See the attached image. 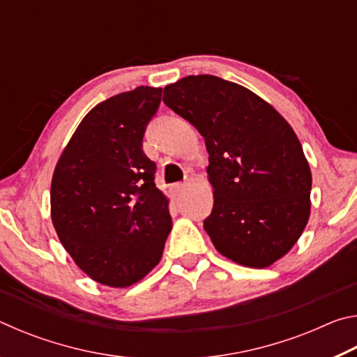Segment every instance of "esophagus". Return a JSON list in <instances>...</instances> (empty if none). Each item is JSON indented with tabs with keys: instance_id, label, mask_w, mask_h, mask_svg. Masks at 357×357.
<instances>
[{
	"instance_id": "obj_1",
	"label": "esophagus",
	"mask_w": 357,
	"mask_h": 357,
	"mask_svg": "<svg viewBox=\"0 0 357 357\" xmlns=\"http://www.w3.org/2000/svg\"><path fill=\"white\" fill-rule=\"evenodd\" d=\"M185 187H187L185 183H176L172 185V192L174 193V195H179V193H183L185 190Z\"/></svg>"
}]
</instances>
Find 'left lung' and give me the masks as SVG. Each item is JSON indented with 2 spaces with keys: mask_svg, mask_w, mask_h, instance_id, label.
Wrapping results in <instances>:
<instances>
[{
  "mask_svg": "<svg viewBox=\"0 0 357 357\" xmlns=\"http://www.w3.org/2000/svg\"><path fill=\"white\" fill-rule=\"evenodd\" d=\"M164 102L206 143L214 208L203 225L217 252L247 268L287 255L309 222L312 190L291 126L250 89L214 75L168 84Z\"/></svg>",
  "mask_w": 357,
  "mask_h": 357,
  "instance_id": "left-lung-1",
  "label": "left lung"
}]
</instances>
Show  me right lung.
<instances>
[{"mask_svg":"<svg viewBox=\"0 0 357 357\" xmlns=\"http://www.w3.org/2000/svg\"><path fill=\"white\" fill-rule=\"evenodd\" d=\"M162 88L138 86L96 105L78 124L52 178V222L75 264L102 285L148 275L172 231L168 198L143 153Z\"/></svg>","mask_w":357,"mask_h":357,"instance_id":"right-lung-1","label":"right lung"}]
</instances>
